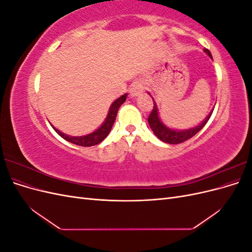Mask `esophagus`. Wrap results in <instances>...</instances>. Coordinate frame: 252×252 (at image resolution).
Returning a JSON list of instances; mask_svg holds the SVG:
<instances>
[{
    "mask_svg": "<svg viewBox=\"0 0 252 252\" xmlns=\"http://www.w3.org/2000/svg\"><path fill=\"white\" fill-rule=\"evenodd\" d=\"M142 93H143V87H142L141 84L134 83L130 88V95L131 96H136V95H140Z\"/></svg>",
    "mask_w": 252,
    "mask_h": 252,
    "instance_id": "esophagus-1",
    "label": "esophagus"
}]
</instances>
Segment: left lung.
Segmentation results:
<instances>
[{"instance_id":"1","label":"left lung","mask_w":252,"mask_h":252,"mask_svg":"<svg viewBox=\"0 0 252 252\" xmlns=\"http://www.w3.org/2000/svg\"><path fill=\"white\" fill-rule=\"evenodd\" d=\"M205 52L207 53V55L212 58L211 53L208 49H205ZM213 110L209 113V116L205 119V121L203 122L202 124H200L199 126H196L194 128L191 129H188V130H172V129L166 127L161 121L158 119V108H157V104L154 101V107H152V110L149 114L148 117V123L150 128L152 129V131L155 132V134L158 136V138L167 143V144H180L185 142L189 139H191L193 135H195L197 132H199L201 129L207 124L208 120L210 119L211 114H212Z\"/></svg>"}]
</instances>
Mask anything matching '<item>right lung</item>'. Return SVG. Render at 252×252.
Here are the masks:
<instances>
[{"mask_svg": "<svg viewBox=\"0 0 252 252\" xmlns=\"http://www.w3.org/2000/svg\"><path fill=\"white\" fill-rule=\"evenodd\" d=\"M126 96H127V94L122 95L121 97L118 98V100H116L112 103L111 107L109 109V112H108V116H107V118H106V121L104 122V124L100 128H98L97 130L94 131L93 133L84 135V136H69V135L64 134L61 131H59L58 129H56L55 127H53V129H55L56 132L60 136H62L64 140L70 142L72 144L79 145V146H83V147L94 146V145L101 143L110 132L111 127L114 123V121H116L118 110L120 108V106L126 101Z\"/></svg>", "mask_w": 252, "mask_h": 252, "instance_id": "add662e5", "label": "right lung"}]
</instances>
